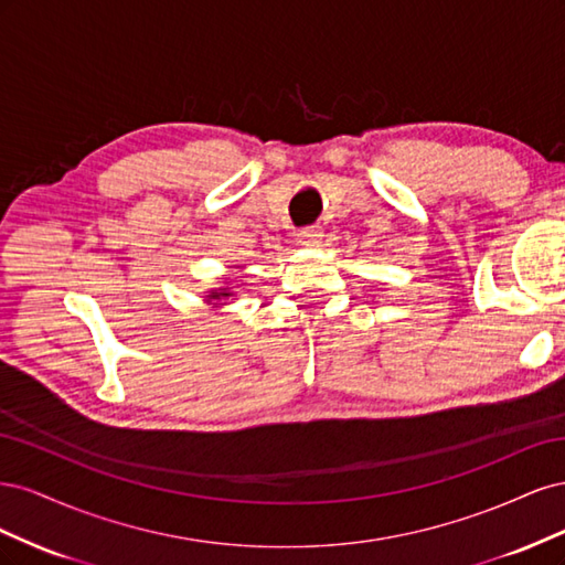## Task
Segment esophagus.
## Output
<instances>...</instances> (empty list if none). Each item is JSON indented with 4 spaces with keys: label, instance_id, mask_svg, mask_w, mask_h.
I'll use <instances>...</instances> for the list:
<instances>
[{
    "label": "esophagus",
    "instance_id": "1",
    "mask_svg": "<svg viewBox=\"0 0 565 565\" xmlns=\"http://www.w3.org/2000/svg\"><path fill=\"white\" fill-rule=\"evenodd\" d=\"M297 243L303 247H316L322 243V228L320 226H306L297 233Z\"/></svg>",
    "mask_w": 565,
    "mask_h": 565
}]
</instances>
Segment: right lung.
<instances>
[{
	"label": "right lung",
	"instance_id": "right-lung-1",
	"mask_svg": "<svg viewBox=\"0 0 565 565\" xmlns=\"http://www.w3.org/2000/svg\"><path fill=\"white\" fill-rule=\"evenodd\" d=\"M233 292L228 287H221V289H212V292L207 295V301L212 303V301H218V299H228Z\"/></svg>",
	"mask_w": 565,
	"mask_h": 565
}]
</instances>
